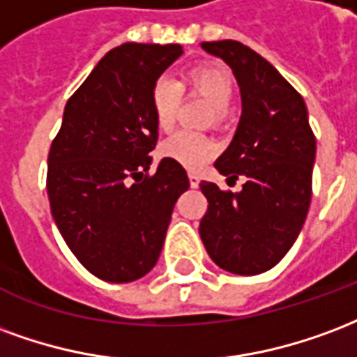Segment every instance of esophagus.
I'll return each mask as SVG.
<instances>
[{"mask_svg": "<svg viewBox=\"0 0 357 357\" xmlns=\"http://www.w3.org/2000/svg\"><path fill=\"white\" fill-rule=\"evenodd\" d=\"M188 181H190V186H192V188H197V186H199V175H197V173H194V171H190L188 173Z\"/></svg>", "mask_w": 357, "mask_h": 357, "instance_id": "esophagus-1", "label": "esophagus"}]
</instances>
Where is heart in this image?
Here are the masks:
<instances>
[{
  "mask_svg": "<svg viewBox=\"0 0 357 357\" xmlns=\"http://www.w3.org/2000/svg\"><path fill=\"white\" fill-rule=\"evenodd\" d=\"M205 96L217 114H226L234 100L236 83L232 74L217 64H199L184 75L181 83L173 77H160L153 83L152 89V112L155 125L161 131H169L175 125L176 112L181 106L182 91ZM161 155L182 165V167L197 169L205 167L213 155L217 153V144L211 139L192 131H178L163 140L160 148Z\"/></svg>",
  "mask_w": 357,
  "mask_h": 357,
  "instance_id": "b5f03b06",
  "label": "heart"
}]
</instances>
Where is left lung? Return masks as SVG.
Here are the masks:
<instances>
[{
    "instance_id": "left-lung-1",
    "label": "left lung",
    "mask_w": 357,
    "mask_h": 357,
    "mask_svg": "<svg viewBox=\"0 0 357 357\" xmlns=\"http://www.w3.org/2000/svg\"><path fill=\"white\" fill-rule=\"evenodd\" d=\"M202 49L232 68L241 93L238 129L215 167L232 181H247L239 192L202 181L209 207L199 236L222 270L262 274L282 261L303 230L316 137L304 98L266 59L234 40L205 41Z\"/></svg>"
}]
</instances>
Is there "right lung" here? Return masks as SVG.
I'll return each mask as SVG.
<instances>
[{"mask_svg":"<svg viewBox=\"0 0 357 357\" xmlns=\"http://www.w3.org/2000/svg\"><path fill=\"white\" fill-rule=\"evenodd\" d=\"M182 54L178 43H123L104 54L70 96L49 150L47 194L75 259L104 282L129 283L160 259L173 207L190 181L160 161L152 89Z\"/></svg>","mask_w":357,"mask_h":357,"instance_id":"add662e5","label":"right lung"}]
</instances>
